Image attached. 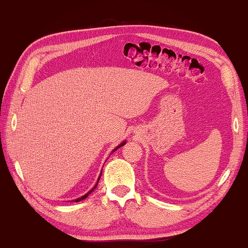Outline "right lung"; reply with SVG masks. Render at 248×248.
I'll list each match as a JSON object with an SVG mask.
<instances>
[{
  "label": "right lung",
  "instance_id": "add662e5",
  "mask_svg": "<svg viewBox=\"0 0 248 248\" xmlns=\"http://www.w3.org/2000/svg\"><path fill=\"white\" fill-rule=\"evenodd\" d=\"M125 143H126V142H123V143H121V144H120V145H119V146H117V147H116V148H115V150H114V151H116V150H117V148H120L121 146H123ZM114 151H113V152H114ZM101 175H102V173L100 174V176H98V180H97V182H96V184H95V186H94V187H93L92 189H91L89 193H87V194H85V195H83L82 197H79V199H76V200H74L73 202H79V201H83V200H84V199H86V197H87V196H89V195H90V194H91V193H92V192H93V190H94L95 188H96V186H97V184H98V181H100V178H101Z\"/></svg>",
  "mask_w": 248,
  "mask_h": 248
}]
</instances>
